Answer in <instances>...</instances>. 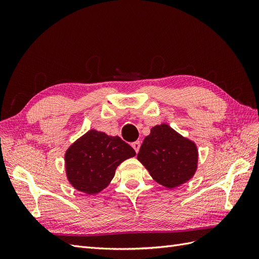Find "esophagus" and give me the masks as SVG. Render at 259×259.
Instances as JSON below:
<instances>
[{"label": "esophagus", "mask_w": 259, "mask_h": 259, "mask_svg": "<svg viewBox=\"0 0 259 259\" xmlns=\"http://www.w3.org/2000/svg\"><path fill=\"white\" fill-rule=\"evenodd\" d=\"M132 147L134 148V150H135L136 153H137V152L139 151V148H140V142H138V140H137V142H134V143L132 144Z\"/></svg>", "instance_id": "34e87169"}]
</instances>
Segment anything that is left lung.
Wrapping results in <instances>:
<instances>
[{"label": "left lung", "instance_id": "1", "mask_svg": "<svg viewBox=\"0 0 259 259\" xmlns=\"http://www.w3.org/2000/svg\"><path fill=\"white\" fill-rule=\"evenodd\" d=\"M137 159L156 183L173 189L194 175L198 149L167 124H161L153 126L144 139Z\"/></svg>", "mask_w": 259, "mask_h": 259}]
</instances>
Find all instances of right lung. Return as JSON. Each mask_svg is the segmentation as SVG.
Segmentation results:
<instances>
[{"instance_id":"1","label":"right lung","mask_w":259,"mask_h":259,"mask_svg":"<svg viewBox=\"0 0 259 259\" xmlns=\"http://www.w3.org/2000/svg\"><path fill=\"white\" fill-rule=\"evenodd\" d=\"M135 154L134 149L119 136L91 130L66 152L69 183L81 192L96 194L110 184L116 167Z\"/></svg>"}]
</instances>
